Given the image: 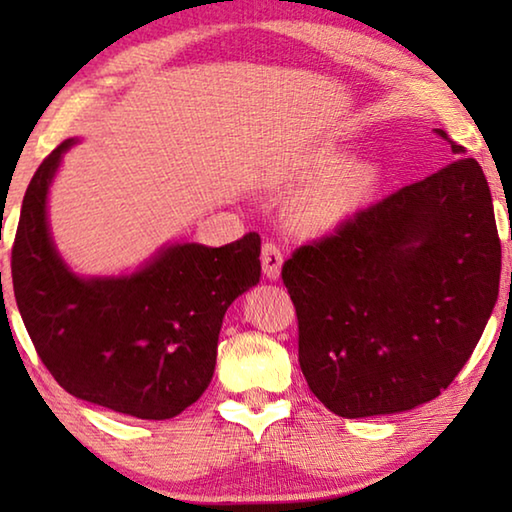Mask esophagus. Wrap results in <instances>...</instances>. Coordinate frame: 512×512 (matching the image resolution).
<instances>
[{"label": "esophagus", "mask_w": 512, "mask_h": 512, "mask_svg": "<svg viewBox=\"0 0 512 512\" xmlns=\"http://www.w3.org/2000/svg\"><path fill=\"white\" fill-rule=\"evenodd\" d=\"M282 262H284V255L282 250L273 241H264L262 246V268H264V275L268 280H277L282 271Z\"/></svg>", "instance_id": "1"}]
</instances>
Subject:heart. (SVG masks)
I'll list each match as a JSON object with an SVG mask.
<instances>
[{"mask_svg": "<svg viewBox=\"0 0 512 512\" xmlns=\"http://www.w3.org/2000/svg\"><path fill=\"white\" fill-rule=\"evenodd\" d=\"M339 153L318 149L300 162V171L309 173L334 164ZM377 173L366 162H345L318 173L311 183L300 189L291 203V221L305 232H320L339 225L372 194Z\"/></svg>", "mask_w": 512, "mask_h": 512, "instance_id": "heart-1", "label": "heart"}]
</instances>
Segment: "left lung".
Instances as JSON below:
<instances>
[{
  "label": "left lung",
  "instance_id": "left-lung-1",
  "mask_svg": "<svg viewBox=\"0 0 512 512\" xmlns=\"http://www.w3.org/2000/svg\"><path fill=\"white\" fill-rule=\"evenodd\" d=\"M461 158L296 248L282 280L307 384L341 418L438 397L472 357L499 296L501 241L483 169Z\"/></svg>",
  "mask_w": 512,
  "mask_h": 512
}]
</instances>
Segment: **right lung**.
<instances>
[{
    "label": "right lung",
    "instance_id": "obj_1",
    "mask_svg": "<svg viewBox=\"0 0 512 512\" xmlns=\"http://www.w3.org/2000/svg\"><path fill=\"white\" fill-rule=\"evenodd\" d=\"M65 140L33 173L11 255L13 291L38 357L69 395L142 420L183 413L210 386L228 307L262 273L257 232L162 248L133 275L79 277L49 237L47 194Z\"/></svg>",
    "mask_w": 512,
    "mask_h": 512
}]
</instances>
